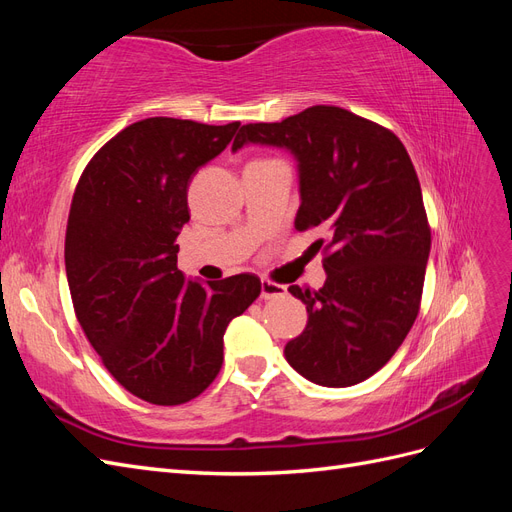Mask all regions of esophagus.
<instances>
[{
	"label": "esophagus",
	"instance_id": "obj_1",
	"mask_svg": "<svg viewBox=\"0 0 512 512\" xmlns=\"http://www.w3.org/2000/svg\"><path fill=\"white\" fill-rule=\"evenodd\" d=\"M260 297L265 299V301L286 297V286L269 282V280H262V282H260Z\"/></svg>",
	"mask_w": 512,
	"mask_h": 512
}]
</instances>
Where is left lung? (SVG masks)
I'll return each instance as SVG.
<instances>
[{"instance_id": "1", "label": "left lung", "mask_w": 512, "mask_h": 512, "mask_svg": "<svg viewBox=\"0 0 512 512\" xmlns=\"http://www.w3.org/2000/svg\"><path fill=\"white\" fill-rule=\"evenodd\" d=\"M269 145L297 160L294 228L322 230L327 282L290 286L307 324L286 361L320 386L359 384L404 342L421 305L431 230L421 183L399 138L346 108L318 104L277 123H247L232 143Z\"/></svg>"}]
</instances>
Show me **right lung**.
<instances>
[{"mask_svg":"<svg viewBox=\"0 0 512 512\" xmlns=\"http://www.w3.org/2000/svg\"><path fill=\"white\" fill-rule=\"evenodd\" d=\"M239 126L136 121L91 158L74 190L66 275L76 318L111 376L149 404L203 393L222 367L228 322L260 294L250 273L203 284L177 269L190 181Z\"/></svg>","mask_w":512,"mask_h":512,"instance_id":"1","label":"right lung"}]
</instances>
